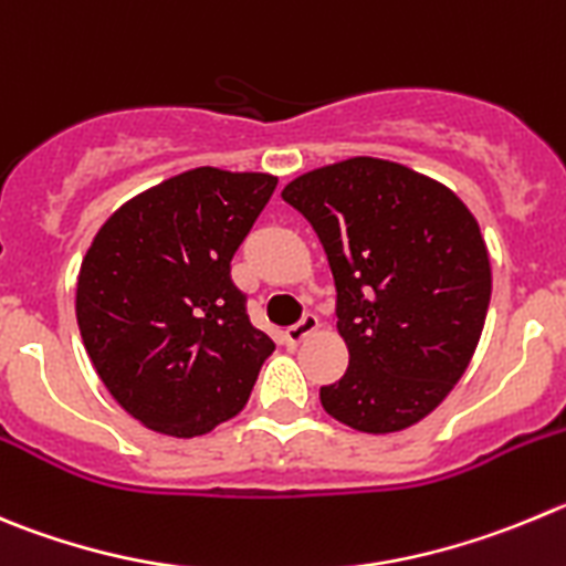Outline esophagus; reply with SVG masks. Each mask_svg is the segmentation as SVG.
Masks as SVG:
<instances>
[{
    "instance_id": "34e87169",
    "label": "esophagus",
    "mask_w": 566,
    "mask_h": 566,
    "mask_svg": "<svg viewBox=\"0 0 566 566\" xmlns=\"http://www.w3.org/2000/svg\"><path fill=\"white\" fill-rule=\"evenodd\" d=\"M313 332H318V315L307 313L304 318L298 321V324H293L284 329V343H287V346H298V343L304 340V337L313 335Z\"/></svg>"
}]
</instances>
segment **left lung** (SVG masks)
<instances>
[{
	"label": "left lung",
	"mask_w": 566,
	"mask_h": 566,
	"mask_svg": "<svg viewBox=\"0 0 566 566\" xmlns=\"http://www.w3.org/2000/svg\"><path fill=\"white\" fill-rule=\"evenodd\" d=\"M282 198L335 276L348 368L321 388L324 410L374 436L421 421L463 377L489 313L478 220L443 184L368 156L298 176Z\"/></svg>",
	"instance_id": "8db88e82"
}]
</instances>
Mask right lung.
<instances>
[{
	"label": "right lung",
	"instance_id": "right-lung-1",
	"mask_svg": "<svg viewBox=\"0 0 566 566\" xmlns=\"http://www.w3.org/2000/svg\"><path fill=\"white\" fill-rule=\"evenodd\" d=\"M276 189L268 172L198 167L116 209L77 279V326L136 421L192 438L245 408L276 343L248 318L231 259Z\"/></svg>",
	"mask_w": 566,
	"mask_h": 566
}]
</instances>
